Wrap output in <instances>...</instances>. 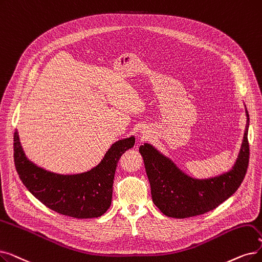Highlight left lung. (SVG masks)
<instances>
[{
	"mask_svg": "<svg viewBox=\"0 0 262 262\" xmlns=\"http://www.w3.org/2000/svg\"><path fill=\"white\" fill-rule=\"evenodd\" d=\"M243 142L234 166L228 172L210 179H194L185 174L174 163L149 143L140 145L146 176L155 206L168 217L187 219L217 208L240 187L246 174L249 159L247 140L249 117Z\"/></svg>",
	"mask_w": 262,
	"mask_h": 262,
	"instance_id": "obj_1",
	"label": "left lung"
}]
</instances>
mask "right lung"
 <instances>
[{"mask_svg": "<svg viewBox=\"0 0 262 262\" xmlns=\"http://www.w3.org/2000/svg\"><path fill=\"white\" fill-rule=\"evenodd\" d=\"M134 144V136L119 140L110 146L101 162L93 169L78 174H59L29 161L16 130L14 161L22 183L47 208L75 219H93L99 217L111 206L118 162Z\"/></svg>", "mask_w": 262, "mask_h": 262, "instance_id": "obj_1", "label": "right lung"}]
</instances>
